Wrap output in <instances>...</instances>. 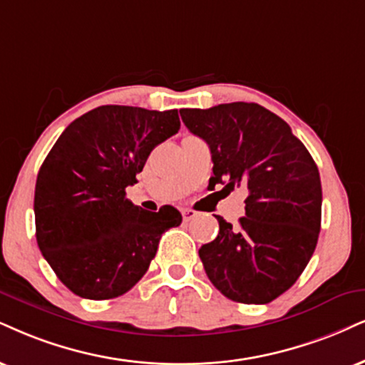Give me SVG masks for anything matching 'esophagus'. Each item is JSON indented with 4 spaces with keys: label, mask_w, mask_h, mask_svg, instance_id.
<instances>
[{
    "label": "esophagus",
    "mask_w": 365,
    "mask_h": 365,
    "mask_svg": "<svg viewBox=\"0 0 365 365\" xmlns=\"http://www.w3.org/2000/svg\"><path fill=\"white\" fill-rule=\"evenodd\" d=\"M197 211H195V210H191V208H184L182 210V218H184V222H191L192 218H196L197 217Z\"/></svg>",
    "instance_id": "34e87169"
}]
</instances>
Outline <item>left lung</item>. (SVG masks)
<instances>
[{"label": "left lung", "instance_id": "1", "mask_svg": "<svg viewBox=\"0 0 365 365\" xmlns=\"http://www.w3.org/2000/svg\"><path fill=\"white\" fill-rule=\"evenodd\" d=\"M181 118L208 143L210 187L247 191L240 225L217 217V238L200 249L205 271L228 299L271 303L298 281L317 247L322 225L317 164L289 125L257 103L186 108Z\"/></svg>", "mask_w": 365, "mask_h": 365}]
</instances>
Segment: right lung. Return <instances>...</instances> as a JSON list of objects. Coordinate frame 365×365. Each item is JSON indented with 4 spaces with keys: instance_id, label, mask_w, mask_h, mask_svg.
Listing matches in <instances>:
<instances>
[{
    "instance_id": "1",
    "label": "right lung",
    "mask_w": 365,
    "mask_h": 365,
    "mask_svg": "<svg viewBox=\"0 0 365 365\" xmlns=\"http://www.w3.org/2000/svg\"><path fill=\"white\" fill-rule=\"evenodd\" d=\"M179 127L178 110L98 106L76 118L45 157L35 184V235L74 294H125L147 272L162 233L181 225L174 206L152 213L125 197L154 147Z\"/></svg>"
}]
</instances>
